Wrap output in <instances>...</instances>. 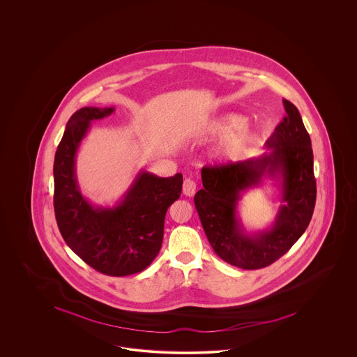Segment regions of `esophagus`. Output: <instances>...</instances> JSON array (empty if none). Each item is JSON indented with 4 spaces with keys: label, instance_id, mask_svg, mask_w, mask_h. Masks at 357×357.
Instances as JSON below:
<instances>
[{
    "label": "esophagus",
    "instance_id": "1",
    "mask_svg": "<svg viewBox=\"0 0 357 357\" xmlns=\"http://www.w3.org/2000/svg\"><path fill=\"white\" fill-rule=\"evenodd\" d=\"M195 192H196V183H195L194 181L190 179V178L184 179L183 194L185 196H194Z\"/></svg>",
    "mask_w": 357,
    "mask_h": 357
}]
</instances>
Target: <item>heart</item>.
I'll use <instances>...</instances> for the list:
<instances>
[{
	"instance_id": "b5f03b06",
	"label": "heart",
	"mask_w": 357,
	"mask_h": 357,
	"mask_svg": "<svg viewBox=\"0 0 357 357\" xmlns=\"http://www.w3.org/2000/svg\"><path fill=\"white\" fill-rule=\"evenodd\" d=\"M246 123H248V119L245 116L237 115V114H229L227 116L215 121L209 127L208 132L213 136L231 135L236 131L242 130L246 126ZM252 141H254V135H251L250 132L243 130V132H238V134L233 135L231 137H229L217 148V160L220 162L234 161Z\"/></svg>"
}]
</instances>
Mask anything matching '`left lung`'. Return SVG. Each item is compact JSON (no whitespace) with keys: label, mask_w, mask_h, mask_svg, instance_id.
Segmentation results:
<instances>
[{"label":"left lung","mask_w":357,"mask_h":357,"mask_svg":"<svg viewBox=\"0 0 357 357\" xmlns=\"http://www.w3.org/2000/svg\"><path fill=\"white\" fill-rule=\"evenodd\" d=\"M285 118L266 142L267 151L246 161L206 166L196 211L217 255L243 270H258L279 259L301 237L313 216L317 187L312 140L297 107L282 99ZM271 178L283 204L274 224L250 234L237 216V202L250 188Z\"/></svg>","instance_id":"8db88e82"}]
</instances>
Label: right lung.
Instances as JSON below:
<instances>
[{
	"instance_id": "right-lung-1",
	"label": "right lung",
	"mask_w": 357,
	"mask_h": 357,
	"mask_svg": "<svg viewBox=\"0 0 357 357\" xmlns=\"http://www.w3.org/2000/svg\"><path fill=\"white\" fill-rule=\"evenodd\" d=\"M114 111L79 108L66 123L54 154V216L66 245L90 267L108 276H127L145 270L158 255L165 216L181 196L183 176L161 178L141 170L118 204L93 206L78 185L77 151L91 121Z\"/></svg>"
}]
</instances>
